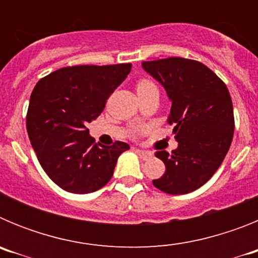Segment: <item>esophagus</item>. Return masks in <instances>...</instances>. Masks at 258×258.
Instances as JSON below:
<instances>
[{
  "mask_svg": "<svg viewBox=\"0 0 258 258\" xmlns=\"http://www.w3.org/2000/svg\"><path fill=\"white\" fill-rule=\"evenodd\" d=\"M137 152L140 154V156L142 157L143 160H149V159H151V157L154 156V154H152L151 151H145V150H137Z\"/></svg>",
  "mask_w": 258,
  "mask_h": 258,
  "instance_id": "esophagus-1",
  "label": "esophagus"
}]
</instances>
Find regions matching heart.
Instances as JSON below:
<instances>
[{
    "instance_id": "obj_1",
    "label": "heart",
    "mask_w": 258,
    "mask_h": 258,
    "mask_svg": "<svg viewBox=\"0 0 258 258\" xmlns=\"http://www.w3.org/2000/svg\"><path fill=\"white\" fill-rule=\"evenodd\" d=\"M137 89H138V90H140V89H156V85H155V83L151 81V80H142V81H140Z\"/></svg>"
}]
</instances>
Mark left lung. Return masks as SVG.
Returning <instances> with one entry per match:
<instances>
[{"mask_svg": "<svg viewBox=\"0 0 258 258\" xmlns=\"http://www.w3.org/2000/svg\"><path fill=\"white\" fill-rule=\"evenodd\" d=\"M142 66L172 101L168 122L178 142L172 154L156 151L165 173L152 183L172 195L195 191L211 179L231 145L235 121L229 89L213 71L192 59L170 56Z\"/></svg>", "mask_w": 258, "mask_h": 258, "instance_id": "left-lung-1", "label": "left lung"}]
</instances>
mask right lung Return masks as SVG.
Listing matches in <instances>:
<instances>
[{"label":"right lung","instance_id":"1","mask_svg":"<svg viewBox=\"0 0 258 258\" xmlns=\"http://www.w3.org/2000/svg\"><path fill=\"white\" fill-rule=\"evenodd\" d=\"M132 70L131 63L64 67L36 84L27 111V132L54 183L74 194L99 190L112 178L117 157L129 145L95 143L88 122L103 112L107 99Z\"/></svg>","mask_w":258,"mask_h":258}]
</instances>
